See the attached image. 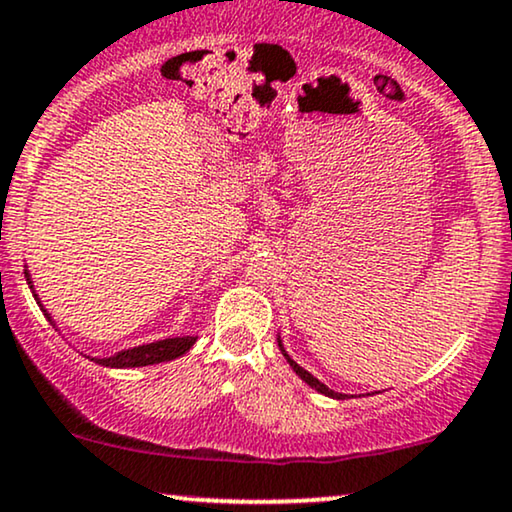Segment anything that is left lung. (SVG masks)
Listing matches in <instances>:
<instances>
[{
	"instance_id": "left-lung-1",
	"label": "left lung",
	"mask_w": 512,
	"mask_h": 512,
	"mask_svg": "<svg viewBox=\"0 0 512 512\" xmlns=\"http://www.w3.org/2000/svg\"><path fill=\"white\" fill-rule=\"evenodd\" d=\"M276 340H278V347H281L283 357H286V361H288V364H290V368H293V371H295L297 375H300V378L304 380V383H307L309 387H314V390H316V392L326 394V397H333V399H345V397H347V394L333 392V390H331V387H326V385H323L319 378H314V375H312V373H309V371H304V368H302L300 364H295V361L288 357V352H286V349H283V345H281V338H276Z\"/></svg>"
}]
</instances>
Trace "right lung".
I'll list each match as a JSON object with an SVG mask.
<instances>
[{"label": "right lung", "instance_id": "1", "mask_svg": "<svg viewBox=\"0 0 512 512\" xmlns=\"http://www.w3.org/2000/svg\"><path fill=\"white\" fill-rule=\"evenodd\" d=\"M25 281H28V286L32 290V281H30L28 269H25ZM32 293H35V290H32ZM35 300H37V304H40V297L35 295ZM40 307H42V304H40ZM44 314H47V309H44ZM47 319L51 321L49 314H47ZM51 323H54V321H51ZM193 342H196L193 335H184V338H167V340L151 342V345H139V347L125 349V352L113 354V357H103V359H94V361H96V364L111 366V368H137V366L163 364V361H172V359L181 357V354L189 352V349L193 347Z\"/></svg>", "mask_w": 512, "mask_h": 512}]
</instances>
